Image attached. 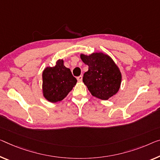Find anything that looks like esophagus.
<instances>
[{"instance_id":"esophagus-1","label":"esophagus","mask_w":160,"mask_h":160,"mask_svg":"<svg viewBox=\"0 0 160 160\" xmlns=\"http://www.w3.org/2000/svg\"><path fill=\"white\" fill-rule=\"evenodd\" d=\"M82 79H83V77H82V75H81V76H79V77H77V80L78 81V82H82Z\"/></svg>"}]
</instances>
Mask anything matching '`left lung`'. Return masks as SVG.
Instances as JSON below:
<instances>
[{
	"instance_id": "8db88e82",
	"label": "left lung",
	"mask_w": 160,
	"mask_h": 160,
	"mask_svg": "<svg viewBox=\"0 0 160 160\" xmlns=\"http://www.w3.org/2000/svg\"><path fill=\"white\" fill-rule=\"evenodd\" d=\"M80 58L88 66L83 82L93 97L108 100L116 94L121 86L122 73L114 60L102 52L81 53Z\"/></svg>"
}]
</instances>
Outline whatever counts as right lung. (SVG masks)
<instances>
[{
	"instance_id": "add662e5",
	"label": "right lung",
	"mask_w": 160,
	"mask_h": 160,
	"mask_svg": "<svg viewBox=\"0 0 160 160\" xmlns=\"http://www.w3.org/2000/svg\"><path fill=\"white\" fill-rule=\"evenodd\" d=\"M43 96L49 102H61L68 95L77 82L69 68L58 59L53 67L44 68L42 73Z\"/></svg>"
}]
</instances>
